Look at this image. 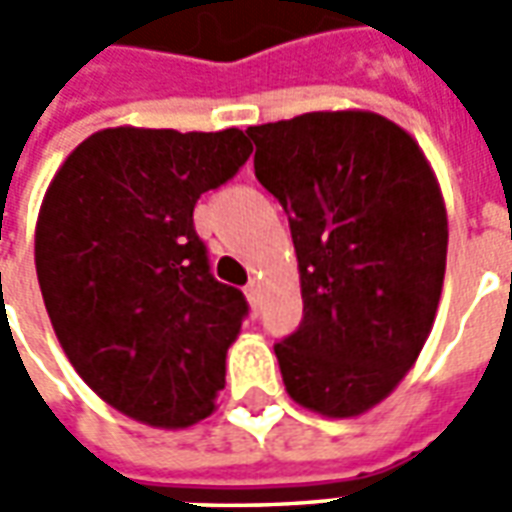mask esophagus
<instances>
[{
  "label": "esophagus",
  "mask_w": 512,
  "mask_h": 512,
  "mask_svg": "<svg viewBox=\"0 0 512 512\" xmlns=\"http://www.w3.org/2000/svg\"><path fill=\"white\" fill-rule=\"evenodd\" d=\"M244 293H246V301H249V307L257 312V307H260V285H257V282H249V285L244 288Z\"/></svg>",
  "instance_id": "1"
}]
</instances>
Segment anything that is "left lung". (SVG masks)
<instances>
[{"label": "left lung", "mask_w": 512, "mask_h": 512, "mask_svg": "<svg viewBox=\"0 0 512 512\" xmlns=\"http://www.w3.org/2000/svg\"><path fill=\"white\" fill-rule=\"evenodd\" d=\"M255 175L288 213L304 321L274 345L288 395L365 414L417 362L439 310L447 208L406 128L367 109L246 128Z\"/></svg>", "instance_id": "8db88e82"}]
</instances>
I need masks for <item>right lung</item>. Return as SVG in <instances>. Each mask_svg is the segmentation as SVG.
Masks as SVG:
<instances>
[{
	"label": "right lung",
	"mask_w": 512,
	"mask_h": 512,
	"mask_svg": "<svg viewBox=\"0 0 512 512\" xmlns=\"http://www.w3.org/2000/svg\"><path fill=\"white\" fill-rule=\"evenodd\" d=\"M249 153L238 128H104L40 202L35 268L62 351L95 395L150 428L197 425L224 389L246 299L213 279L194 205Z\"/></svg>",
	"instance_id": "obj_1"
}]
</instances>
